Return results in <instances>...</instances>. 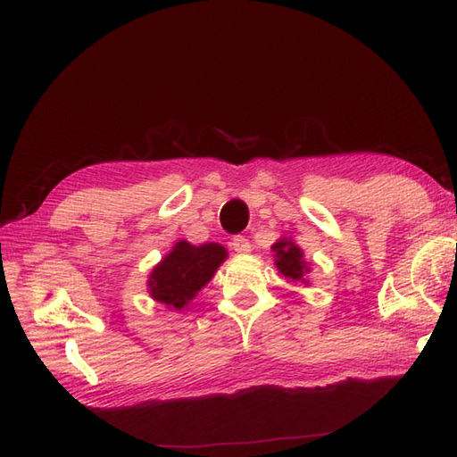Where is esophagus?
Segmentation results:
<instances>
[{"mask_svg":"<svg viewBox=\"0 0 457 457\" xmlns=\"http://www.w3.org/2000/svg\"><path fill=\"white\" fill-rule=\"evenodd\" d=\"M231 247H233V251H236V253L245 254V253L251 251V243H249V239L245 236H236V237L231 239Z\"/></svg>","mask_w":457,"mask_h":457,"instance_id":"esophagus-1","label":"esophagus"}]
</instances>
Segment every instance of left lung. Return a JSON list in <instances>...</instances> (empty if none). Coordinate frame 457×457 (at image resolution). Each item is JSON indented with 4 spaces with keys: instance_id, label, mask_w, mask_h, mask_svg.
Instances as JSON below:
<instances>
[{
    "instance_id": "1",
    "label": "left lung",
    "mask_w": 457,
    "mask_h": 457,
    "mask_svg": "<svg viewBox=\"0 0 457 457\" xmlns=\"http://www.w3.org/2000/svg\"><path fill=\"white\" fill-rule=\"evenodd\" d=\"M274 251H277V267L284 274L286 278L292 280H302L305 269V261L302 259L303 253L298 245H294L292 241H278L274 243Z\"/></svg>"
}]
</instances>
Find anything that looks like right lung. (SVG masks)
<instances>
[{"label": "right lung", "instance_id": "1", "mask_svg": "<svg viewBox=\"0 0 457 457\" xmlns=\"http://www.w3.org/2000/svg\"><path fill=\"white\" fill-rule=\"evenodd\" d=\"M226 257V249L218 243H204L196 247L187 241H179L152 272L147 282L152 298L169 305L171 310H183L196 292L214 277L216 269Z\"/></svg>", "mask_w": 457, "mask_h": 457}]
</instances>
